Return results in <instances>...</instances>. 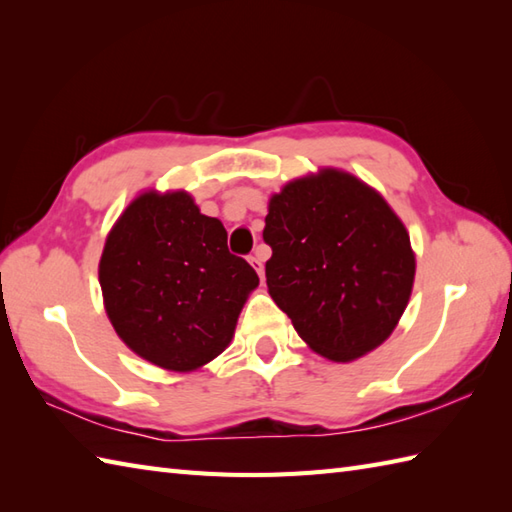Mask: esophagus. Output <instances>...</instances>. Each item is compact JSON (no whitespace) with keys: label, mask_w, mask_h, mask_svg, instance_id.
<instances>
[{"label":"esophagus","mask_w":512,"mask_h":512,"mask_svg":"<svg viewBox=\"0 0 512 512\" xmlns=\"http://www.w3.org/2000/svg\"><path fill=\"white\" fill-rule=\"evenodd\" d=\"M248 262H250V266H253L255 270H257V275H259V279H266V273H264V257H262V253H259V248H257V253L255 255H250L248 257Z\"/></svg>","instance_id":"1"}]
</instances>
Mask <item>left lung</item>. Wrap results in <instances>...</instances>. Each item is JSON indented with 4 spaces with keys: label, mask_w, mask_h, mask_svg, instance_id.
<instances>
[{
    "label": "left lung",
    "mask_w": 512,
    "mask_h": 512,
    "mask_svg": "<svg viewBox=\"0 0 512 512\" xmlns=\"http://www.w3.org/2000/svg\"><path fill=\"white\" fill-rule=\"evenodd\" d=\"M268 292L310 350L350 363L383 345L405 312L416 255L376 189L325 167L270 195Z\"/></svg>",
    "instance_id": "obj_1"
}]
</instances>
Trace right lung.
Returning a JSON list of instances; mask_svg holds the SVG:
<instances>
[{"mask_svg":"<svg viewBox=\"0 0 512 512\" xmlns=\"http://www.w3.org/2000/svg\"><path fill=\"white\" fill-rule=\"evenodd\" d=\"M99 284L118 339L151 365L189 374L231 345L259 277L187 191L149 189L107 233Z\"/></svg>","mask_w":512,"mask_h":512,"instance_id":"add662e5","label":"right lung"}]
</instances>
